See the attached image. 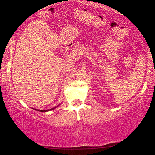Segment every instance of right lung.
<instances>
[{
	"instance_id": "right-lung-1",
	"label": "right lung",
	"mask_w": 155,
	"mask_h": 155,
	"mask_svg": "<svg viewBox=\"0 0 155 155\" xmlns=\"http://www.w3.org/2000/svg\"><path fill=\"white\" fill-rule=\"evenodd\" d=\"M54 109V108L48 109V110H38V111H41V112H46V111H51V110H52V109Z\"/></svg>"
}]
</instances>
